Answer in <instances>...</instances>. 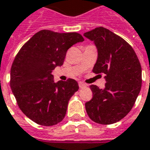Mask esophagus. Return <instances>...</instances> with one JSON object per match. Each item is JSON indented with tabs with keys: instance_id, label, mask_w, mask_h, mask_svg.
Here are the masks:
<instances>
[{
	"instance_id": "1",
	"label": "esophagus",
	"mask_w": 150,
	"mask_h": 150,
	"mask_svg": "<svg viewBox=\"0 0 150 150\" xmlns=\"http://www.w3.org/2000/svg\"><path fill=\"white\" fill-rule=\"evenodd\" d=\"M78 85H79V87L80 88H85V87H86V84L83 83V82H81V81H80L79 83H78Z\"/></svg>"
}]
</instances>
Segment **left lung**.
I'll list each match as a JSON object with an SVG mask.
<instances>
[{"mask_svg":"<svg viewBox=\"0 0 150 150\" xmlns=\"http://www.w3.org/2000/svg\"><path fill=\"white\" fill-rule=\"evenodd\" d=\"M84 36L94 41L98 59L93 72L104 73V89L91 85L93 98L86 103L90 120L111 124L128 114L141 88V66L133 48L124 39L104 27H97Z\"/></svg>","mask_w":150,"mask_h":150,"instance_id":"1","label":"left lung"}]
</instances>
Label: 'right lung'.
<instances>
[{
    "label": "right lung",
    "mask_w": 150,
    "mask_h": 150,
    "mask_svg": "<svg viewBox=\"0 0 150 150\" xmlns=\"http://www.w3.org/2000/svg\"><path fill=\"white\" fill-rule=\"evenodd\" d=\"M84 38L76 32H37L13 62L10 87L21 111L35 123L52 126L63 120L69 101L79 86L73 79L54 82L53 69L61 66L68 49Z\"/></svg>",
    "instance_id": "obj_1"
}]
</instances>
